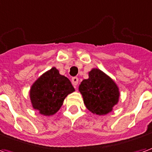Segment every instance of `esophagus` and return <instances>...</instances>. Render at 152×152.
<instances>
[{
  "label": "esophagus",
  "mask_w": 152,
  "mask_h": 152,
  "mask_svg": "<svg viewBox=\"0 0 152 152\" xmlns=\"http://www.w3.org/2000/svg\"><path fill=\"white\" fill-rule=\"evenodd\" d=\"M78 81H79V79L77 78V77H73L72 79V85L75 87L77 86V84H78Z\"/></svg>",
  "instance_id": "1"
}]
</instances>
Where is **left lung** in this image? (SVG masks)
<instances>
[{
    "label": "left lung",
    "instance_id": "left-lung-1",
    "mask_svg": "<svg viewBox=\"0 0 152 152\" xmlns=\"http://www.w3.org/2000/svg\"><path fill=\"white\" fill-rule=\"evenodd\" d=\"M84 103L94 114L102 115L111 112L120 98L119 88L114 80L98 68L89 72V78L79 86Z\"/></svg>",
    "mask_w": 152,
    "mask_h": 152
}]
</instances>
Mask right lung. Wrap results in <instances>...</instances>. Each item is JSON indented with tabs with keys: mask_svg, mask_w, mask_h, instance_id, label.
I'll list each match as a JSON object with an SVG mask.
<instances>
[{
	"mask_svg": "<svg viewBox=\"0 0 152 152\" xmlns=\"http://www.w3.org/2000/svg\"><path fill=\"white\" fill-rule=\"evenodd\" d=\"M74 91L75 89L69 79L60 75L55 67H52L31 86V105L40 114L52 115L59 110L66 96Z\"/></svg>",
	"mask_w": 152,
	"mask_h": 152,
	"instance_id": "1",
	"label": "right lung"
}]
</instances>
